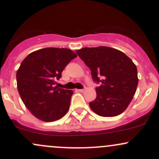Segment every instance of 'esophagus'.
I'll return each instance as SVG.
<instances>
[{"label":"esophagus","instance_id":"34e87169","mask_svg":"<svg viewBox=\"0 0 159 159\" xmlns=\"http://www.w3.org/2000/svg\"><path fill=\"white\" fill-rule=\"evenodd\" d=\"M77 91L80 92V93H83L85 91V89H77Z\"/></svg>","mask_w":159,"mask_h":159}]
</instances>
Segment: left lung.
<instances>
[{
    "mask_svg": "<svg viewBox=\"0 0 159 159\" xmlns=\"http://www.w3.org/2000/svg\"><path fill=\"white\" fill-rule=\"evenodd\" d=\"M91 70L96 98L89 103L102 117H114L127 109L138 85L137 69L124 52L106 46L83 48L76 52Z\"/></svg>",
    "mask_w": 159,
    "mask_h": 159,
    "instance_id": "1",
    "label": "left lung"
}]
</instances>
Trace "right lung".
<instances>
[{"instance_id": "right-lung-1", "label": "right lung", "mask_w": 159, "mask_h": 159, "mask_svg": "<svg viewBox=\"0 0 159 159\" xmlns=\"http://www.w3.org/2000/svg\"><path fill=\"white\" fill-rule=\"evenodd\" d=\"M76 57L70 49L45 48L30 53L22 61L16 72L18 92L25 107L39 120H57L69 110L73 92L53 85Z\"/></svg>"}]
</instances>
